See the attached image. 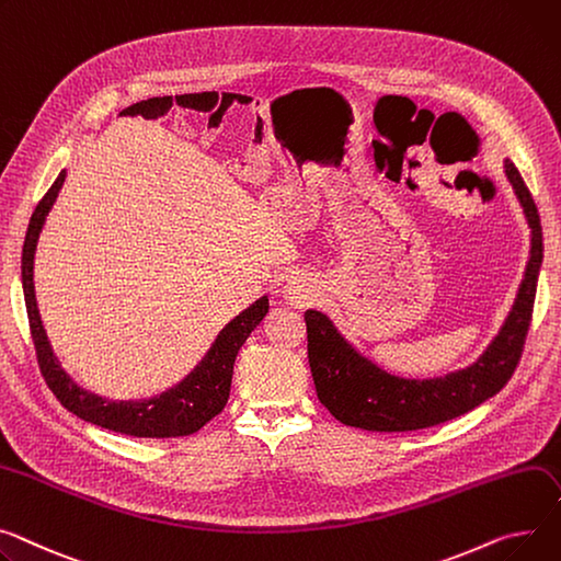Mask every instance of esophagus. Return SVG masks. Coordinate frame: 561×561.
Masks as SVG:
<instances>
[{"instance_id": "esophagus-1", "label": "esophagus", "mask_w": 561, "mask_h": 561, "mask_svg": "<svg viewBox=\"0 0 561 561\" xmlns=\"http://www.w3.org/2000/svg\"><path fill=\"white\" fill-rule=\"evenodd\" d=\"M284 288H286L284 290L286 300L293 307H307L309 300L313 297V293H316V286L307 277H290Z\"/></svg>"}]
</instances>
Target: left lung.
Here are the masks:
<instances>
[{"label":"left lung","instance_id":"1","mask_svg":"<svg viewBox=\"0 0 561 561\" xmlns=\"http://www.w3.org/2000/svg\"><path fill=\"white\" fill-rule=\"evenodd\" d=\"M505 175L528 218L533 248L505 324L473 365L437 379H401L360 356L324 313L313 309L305 313L318 399L345 426L381 433L428 428L469 413L514 375L533 320L543 239L537 205L510 160H505Z\"/></svg>","mask_w":561,"mask_h":561}]
</instances>
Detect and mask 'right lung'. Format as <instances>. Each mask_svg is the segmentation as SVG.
<instances>
[{
    "instance_id": "add662e5",
    "label": "right lung",
    "mask_w": 561,
    "mask_h": 561,
    "mask_svg": "<svg viewBox=\"0 0 561 561\" xmlns=\"http://www.w3.org/2000/svg\"><path fill=\"white\" fill-rule=\"evenodd\" d=\"M65 175L67 173L60 171V175L51 184V190L37 203L22 248V288L31 339L35 345L37 365H41L49 390L69 413L115 433L133 437H182L201 431L226 408L237 354L248 341V335L256 329V324H261V320L266 318L268 297H261L250 309H245L230 324H226V329L218 333V339L192 375H186V379H182L175 388L162 392L160 397L144 401H110L83 390L71 381V377L54 356L33 290V256L37 237H41L45 218L58 198Z\"/></svg>"
}]
</instances>
